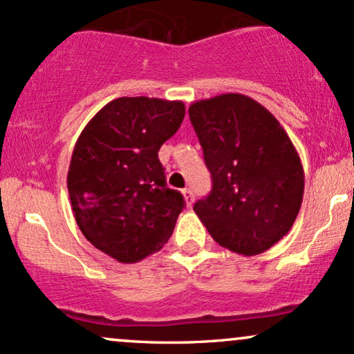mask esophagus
Instances as JSON below:
<instances>
[{
    "label": "esophagus",
    "instance_id": "1",
    "mask_svg": "<svg viewBox=\"0 0 354 354\" xmlns=\"http://www.w3.org/2000/svg\"><path fill=\"white\" fill-rule=\"evenodd\" d=\"M183 196H185V201H186V206H191L194 203V194L193 191H191L189 188L183 189Z\"/></svg>",
    "mask_w": 354,
    "mask_h": 354
}]
</instances>
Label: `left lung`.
I'll return each mask as SVG.
<instances>
[{"mask_svg": "<svg viewBox=\"0 0 354 354\" xmlns=\"http://www.w3.org/2000/svg\"><path fill=\"white\" fill-rule=\"evenodd\" d=\"M188 113L213 180L194 213L233 253L270 250L303 201L304 171L290 136L263 104L239 93L194 101Z\"/></svg>", "mask_w": 354, "mask_h": 354, "instance_id": "left-lung-1", "label": "left lung"}]
</instances>
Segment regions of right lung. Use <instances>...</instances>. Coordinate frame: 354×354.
Masks as SVG:
<instances>
[{
	"label": "right lung",
	"instance_id": "right-lung-1",
	"mask_svg": "<svg viewBox=\"0 0 354 354\" xmlns=\"http://www.w3.org/2000/svg\"><path fill=\"white\" fill-rule=\"evenodd\" d=\"M183 118V101L123 96L76 141L68 169L73 213L84 238L116 261H141L173 234L185 200L166 186L158 151Z\"/></svg>",
	"mask_w": 354,
	"mask_h": 354
}]
</instances>
